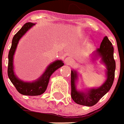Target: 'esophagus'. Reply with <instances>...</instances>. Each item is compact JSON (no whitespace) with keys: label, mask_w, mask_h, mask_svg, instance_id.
I'll return each instance as SVG.
<instances>
[{"label":"esophagus","mask_w":124,"mask_h":124,"mask_svg":"<svg viewBox=\"0 0 124 124\" xmlns=\"http://www.w3.org/2000/svg\"><path fill=\"white\" fill-rule=\"evenodd\" d=\"M72 63H73V60H72V58H70V57H67L65 59V63L66 65H71Z\"/></svg>","instance_id":"obj_1"}]
</instances>
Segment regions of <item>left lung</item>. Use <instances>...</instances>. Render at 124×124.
I'll return each mask as SVG.
<instances>
[{
	"label": "left lung",
	"instance_id": "left-lung-1",
	"mask_svg": "<svg viewBox=\"0 0 124 124\" xmlns=\"http://www.w3.org/2000/svg\"><path fill=\"white\" fill-rule=\"evenodd\" d=\"M114 48L107 36L104 37L100 46L95 52L91 54L93 61L100 58V62L103 63L107 70H105L106 80L98 88L88 89L85 91H80L76 89V82L78 78L77 71H71V96L76 104L80 105L92 107L97 104L100 99L107 93L113 85L115 78V61L113 56Z\"/></svg>",
	"mask_w": 124,
	"mask_h": 124
}]
</instances>
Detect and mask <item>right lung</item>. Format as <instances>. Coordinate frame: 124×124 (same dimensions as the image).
Wrapping results in <instances>:
<instances>
[{"mask_svg": "<svg viewBox=\"0 0 124 124\" xmlns=\"http://www.w3.org/2000/svg\"><path fill=\"white\" fill-rule=\"evenodd\" d=\"M35 23L27 22L21 28L13 37L11 47L10 48L8 55V70L7 74L11 82L16 88L17 91L24 95H39L44 93L48 87L50 78L54 72L64 65L61 60L54 61L48 65L44 72L39 78L33 82H25L19 79L15 74L14 70V56L17 48V44L20 39L23 37L25 33L33 26Z\"/></svg>", "mask_w": 124, "mask_h": 124, "instance_id": "right-lung-1", "label": "right lung"}]
</instances>
